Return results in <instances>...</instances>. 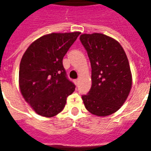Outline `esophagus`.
Listing matches in <instances>:
<instances>
[{"mask_svg":"<svg viewBox=\"0 0 151 151\" xmlns=\"http://www.w3.org/2000/svg\"><path fill=\"white\" fill-rule=\"evenodd\" d=\"M74 83H75L76 86L78 85V83H79V80H78V79H76V80H74Z\"/></svg>","mask_w":151,"mask_h":151,"instance_id":"1","label":"esophagus"}]
</instances>
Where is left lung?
I'll use <instances>...</instances> for the list:
<instances>
[{"mask_svg": "<svg viewBox=\"0 0 151 151\" xmlns=\"http://www.w3.org/2000/svg\"><path fill=\"white\" fill-rule=\"evenodd\" d=\"M80 40L91 65V88L82 95L86 110L97 116L115 113L126 101L133 78L120 43L101 33L82 34Z\"/></svg>", "mask_w": 151, "mask_h": 151, "instance_id": "8db88e82", "label": "left lung"}]
</instances>
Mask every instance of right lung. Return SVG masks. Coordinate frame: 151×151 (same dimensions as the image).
Wrapping results in <instances>:
<instances>
[{
  "instance_id": "1",
  "label": "right lung",
  "mask_w": 151,
  "mask_h": 151,
  "mask_svg": "<svg viewBox=\"0 0 151 151\" xmlns=\"http://www.w3.org/2000/svg\"><path fill=\"white\" fill-rule=\"evenodd\" d=\"M79 31L44 35L23 54L19 67V89L26 102L38 115L53 117L62 111L75 86L66 78L63 57Z\"/></svg>"
}]
</instances>
